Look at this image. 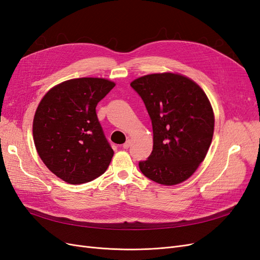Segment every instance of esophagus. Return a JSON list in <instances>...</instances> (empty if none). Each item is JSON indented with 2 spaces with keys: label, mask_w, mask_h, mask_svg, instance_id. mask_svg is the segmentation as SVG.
<instances>
[{
  "label": "esophagus",
  "mask_w": 260,
  "mask_h": 260,
  "mask_svg": "<svg viewBox=\"0 0 260 260\" xmlns=\"http://www.w3.org/2000/svg\"><path fill=\"white\" fill-rule=\"evenodd\" d=\"M130 144H131L130 140H127V142H125V143L122 145V147H123L124 149H128V148H129V146H130Z\"/></svg>",
  "instance_id": "34e87169"
}]
</instances>
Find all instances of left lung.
Instances as JSON below:
<instances>
[{
	"label": "left lung",
	"instance_id": "obj_1",
	"mask_svg": "<svg viewBox=\"0 0 260 260\" xmlns=\"http://www.w3.org/2000/svg\"><path fill=\"white\" fill-rule=\"evenodd\" d=\"M143 100L153 125V151L140 161L142 174L175 185L190 178L204 160L214 136L215 117L207 95L179 74H152L130 83Z\"/></svg>",
	"mask_w": 260,
	"mask_h": 260
}]
</instances>
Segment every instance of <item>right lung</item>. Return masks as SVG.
Returning a JSON list of instances; mask_svg holds the SVG:
<instances>
[{
    "mask_svg": "<svg viewBox=\"0 0 260 260\" xmlns=\"http://www.w3.org/2000/svg\"><path fill=\"white\" fill-rule=\"evenodd\" d=\"M115 86L103 78H78L55 85L39 104L34 141L55 176L81 184L103 175L114 151L98 119L96 105Z\"/></svg>",
    "mask_w": 260,
    "mask_h": 260,
    "instance_id": "obj_1",
    "label": "right lung"
}]
</instances>
